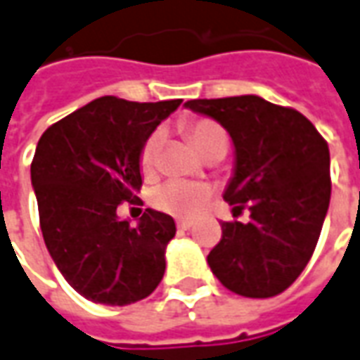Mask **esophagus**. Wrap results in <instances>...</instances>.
Returning a JSON list of instances; mask_svg holds the SVG:
<instances>
[{
	"instance_id": "1",
	"label": "esophagus",
	"mask_w": 360,
	"mask_h": 360,
	"mask_svg": "<svg viewBox=\"0 0 360 360\" xmlns=\"http://www.w3.org/2000/svg\"><path fill=\"white\" fill-rule=\"evenodd\" d=\"M177 228H179V230H188V228H193V220L181 218V220H177Z\"/></svg>"
}]
</instances>
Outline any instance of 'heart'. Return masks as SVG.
<instances>
[{"label":"heart","instance_id":"obj_1","mask_svg":"<svg viewBox=\"0 0 360 360\" xmlns=\"http://www.w3.org/2000/svg\"><path fill=\"white\" fill-rule=\"evenodd\" d=\"M187 134L191 138L193 146L197 148L200 154L210 155L220 152L226 154L228 150V134L218 122L210 119H197L187 124ZM163 134L158 130L150 134L148 140L142 146L140 152V167L144 173H152L155 169V163L160 158L162 150ZM210 195L206 185L200 183H188V181L173 179L163 183L152 193V205L173 216H193L197 214L198 208L205 205V200Z\"/></svg>","mask_w":360,"mask_h":360}]
</instances>
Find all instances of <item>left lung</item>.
Returning <instances> with one entry per match:
<instances>
[{
  "label": "left lung",
  "mask_w": 360,
  "mask_h": 360,
  "mask_svg": "<svg viewBox=\"0 0 360 360\" xmlns=\"http://www.w3.org/2000/svg\"><path fill=\"white\" fill-rule=\"evenodd\" d=\"M185 107L218 120L232 136L236 167L224 200L250 222H222L208 265L245 298L285 292L308 265L331 197L329 148L302 112L257 95L193 99Z\"/></svg>",
  "instance_id": "8db88e82"
}]
</instances>
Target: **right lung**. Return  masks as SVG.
Returning a JSON list of instances; mask_svg holds the SVG:
<instances>
[{
    "label": "right lung",
    "mask_w": 360,
    "mask_h": 360,
    "mask_svg": "<svg viewBox=\"0 0 360 360\" xmlns=\"http://www.w3.org/2000/svg\"><path fill=\"white\" fill-rule=\"evenodd\" d=\"M179 105L99 97L46 128L37 144L31 181L42 238L68 285L91 302L127 306L162 283L173 218L146 208L132 226L117 208L140 200L142 146Z\"/></svg>",
    "instance_id": "right-lung-1"
}]
</instances>
